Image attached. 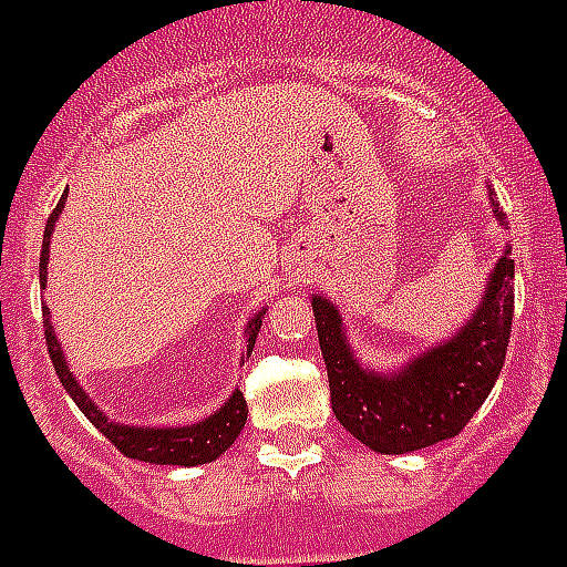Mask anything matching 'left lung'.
I'll return each mask as SVG.
<instances>
[{"mask_svg":"<svg viewBox=\"0 0 567 567\" xmlns=\"http://www.w3.org/2000/svg\"><path fill=\"white\" fill-rule=\"evenodd\" d=\"M494 217L503 223L501 208H494ZM509 252L506 249L494 265L474 318L450 341H441L388 377L355 362L336 306L327 297H311L332 412L353 439L377 453L400 456L465 430L492 394L509 347L515 311V261Z\"/></svg>","mask_w":567,"mask_h":567,"instance_id":"left-lung-1","label":"left lung"}]
</instances>
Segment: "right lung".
I'll use <instances>...</instances> for the list:
<instances>
[{
    "label": "right lung",
    "instance_id": "right-lung-1",
    "mask_svg": "<svg viewBox=\"0 0 567 567\" xmlns=\"http://www.w3.org/2000/svg\"><path fill=\"white\" fill-rule=\"evenodd\" d=\"M64 199L55 205V212L49 214L47 231H43V249H40V285H47V265H49V238H52V229H55V220L61 208H64ZM261 315L258 311L256 318L247 323V355L252 353L256 347V336L261 329ZM43 336H47L49 347V359L55 364V373L61 379V385L66 388V394L73 396V403L84 412V417L96 426V430L105 435V439L114 444V447L128 458H137V462H150V465H182V467H194L205 465V462H214V458L226 453V450L235 444V439L244 430L247 423V400L240 391L226 400V405H220L217 412L208 414L205 421L190 423V426H158V430H144V426H126V423H114L105 417V412H100V405L91 403V396L84 394V388L79 385V379L70 373L64 362V353L58 347V338L52 332V320H49V311H43Z\"/></svg>",
    "mask_w": 567,
    "mask_h": 567
}]
</instances>
